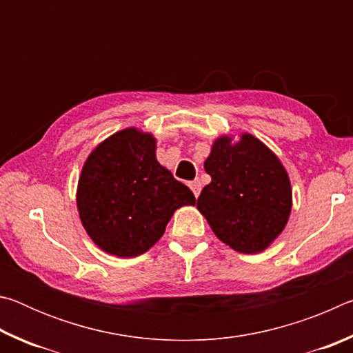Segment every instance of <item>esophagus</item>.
I'll return each instance as SVG.
<instances>
[{
	"label": "esophagus",
	"instance_id": "34e87169",
	"mask_svg": "<svg viewBox=\"0 0 353 353\" xmlns=\"http://www.w3.org/2000/svg\"><path fill=\"white\" fill-rule=\"evenodd\" d=\"M188 185H190L191 191H193V193H194L196 198H198L199 193H201V188H202V185H201V181H199V179H194V181H191Z\"/></svg>",
	"mask_w": 353,
	"mask_h": 353
}]
</instances>
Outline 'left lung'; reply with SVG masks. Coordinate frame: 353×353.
Segmentation results:
<instances>
[{"instance_id": "obj_1", "label": "left lung", "mask_w": 353, "mask_h": 353, "mask_svg": "<svg viewBox=\"0 0 353 353\" xmlns=\"http://www.w3.org/2000/svg\"><path fill=\"white\" fill-rule=\"evenodd\" d=\"M212 182L198 210L221 241L241 254L266 250L282 234L292 208L290 176L280 159L252 134L221 135L204 162Z\"/></svg>"}]
</instances>
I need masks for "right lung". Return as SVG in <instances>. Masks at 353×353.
Segmentation results:
<instances>
[{"mask_svg": "<svg viewBox=\"0 0 353 353\" xmlns=\"http://www.w3.org/2000/svg\"><path fill=\"white\" fill-rule=\"evenodd\" d=\"M157 140L137 128L101 141L82 166L76 191L81 223L104 252L130 259L163 236L177 208L194 194L157 162Z\"/></svg>", "mask_w": 353, "mask_h": 353, "instance_id": "obj_1", "label": "right lung"}]
</instances>
